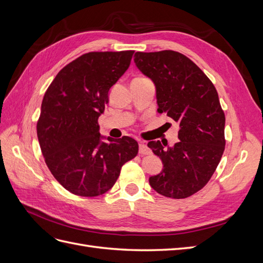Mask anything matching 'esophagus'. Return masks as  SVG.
<instances>
[{
  "label": "esophagus",
  "mask_w": 263,
  "mask_h": 263,
  "mask_svg": "<svg viewBox=\"0 0 263 263\" xmlns=\"http://www.w3.org/2000/svg\"><path fill=\"white\" fill-rule=\"evenodd\" d=\"M139 154L140 155H150L151 150L148 148V146L144 142H140L139 144Z\"/></svg>",
  "instance_id": "34e87169"
}]
</instances>
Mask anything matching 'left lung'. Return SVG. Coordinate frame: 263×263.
I'll return each mask as SVG.
<instances>
[{"mask_svg": "<svg viewBox=\"0 0 263 263\" xmlns=\"http://www.w3.org/2000/svg\"><path fill=\"white\" fill-rule=\"evenodd\" d=\"M134 61L155 83L158 112L180 126V140L174 146L148 142L163 163L162 171L149 178L150 185L166 197H189L208 184L225 150V114L217 91L203 71L180 52L138 51Z\"/></svg>", "mask_w": 263, "mask_h": 263, "instance_id": "8db88e82", "label": "left lung"}]
</instances>
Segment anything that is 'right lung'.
Wrapping results in <instances>:
<instances>
[{"label": "right lung", "mask_w": 263, "mask_h": 263, "mask_svg": "<svg viewBox=\"0 0 263 263\" xmlns=\"http://www.w3.org/2000/svg\"><path fill=\"white\" fill-rule=\"evenodd\" d=\"M133 50L87 52L62 68L47 89L37 137L51 174L69 192L99 196L113 187L137 141L100 134L108 93L128 69ZM102 139H106L103 142Z\"/></svg>", "instance_id": "obj_1"}]
</instances>
